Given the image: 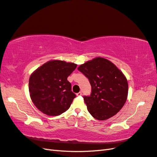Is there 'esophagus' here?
<instances>
[{
	"mask_svg": "<svg viewBox=\"0 0 157 157\" xmlns=\"http://www.w3.org/2000/svg\"><path fill=\"white\" fill-rule=\"evenodd\" d=\"M81 95H82V92H79L77 94V96H81Z\"/></svg>",
	"mask_w": 157,
	"mask_h": 157,
	"instance_id": "esophagus-1",
	"label": "esophagus"
}]
</instances>
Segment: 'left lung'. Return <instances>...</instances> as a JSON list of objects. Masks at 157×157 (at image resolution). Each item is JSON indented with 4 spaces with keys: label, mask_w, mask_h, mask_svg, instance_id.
I'll return each mask as SVG.
<instances>
[{
    "label": "left lung",
    "mask_w": 157,
    "mask_h": 157,
    "mask_svg": "<svg viewBox=\"0 0 157 157\" xmlns=\"http://www.w3.org/2000/svg\"><path fill=\"white\" fill-rule=\"evenodd\" d=\"M78 70L88 78L90 96H84L87 109L99 121L108 119L124 106L128 92L125 76L110 61L96 58L80 65Z\"/></svg>",
    "instance_id": "1"
}]
</instances>
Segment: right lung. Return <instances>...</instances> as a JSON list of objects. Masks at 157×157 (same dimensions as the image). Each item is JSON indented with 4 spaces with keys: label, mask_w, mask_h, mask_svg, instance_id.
Returning a JSON list of instances; mask_svg holds the SVG:
<instances>
[{
    "label": "right lung",
    "mask_w": 157,
    "mask_h": 157,
    "mask_svg": "<svg viewBox=\"0 0 157 157\" xmlns=\"http://www.w3.org/2000/svg\"><path fill=\"white\" fill-rule=\"evenodd\" d=\"M77 66L63 61H50L31 75L30 96L41 112L49 116H58L68 110L76 95L71 91L67 77Z\"/></svg>",
    "instance_id": "1"
}]
</instances>
